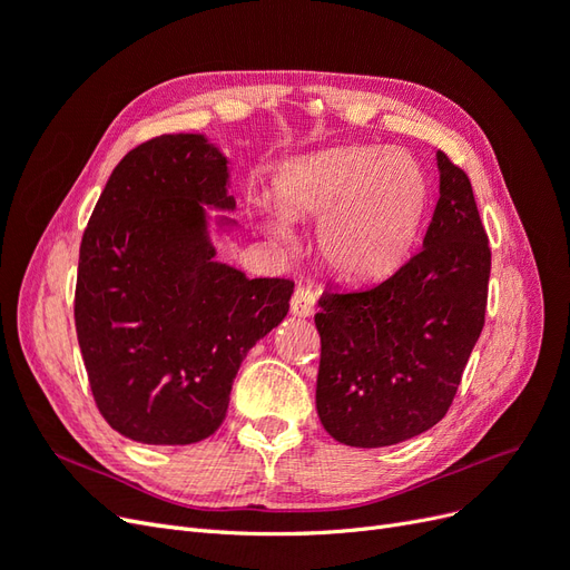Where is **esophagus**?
Masks as SVG:
<instances>
[{"label": "esophagus", "mask_w": 570, "mask_h": 570, "mask_svg": "<svg viewBox=\"0 0 570 570\" xmlns=\"http://www.w3.org/2000/svg\"><path fill=\"white\" fill-rule=\"evenodd\" d=\"M316 308V295L308 287H297L295 295H292V302H289V312L299 316V318H308L314 314Z\"/></svg>", "instance_id": "esophagus-1"}]
</instances>
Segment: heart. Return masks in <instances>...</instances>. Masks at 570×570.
Wrapping results in <instances>:
<instances>
[{
    "instance_id": "obj_1",
    "label": "heart",
    "mask_w": 570,
    "mask_h": 570,
    "mask_svg": "<svg viewBox=\"0 0 570 570\" xmlns=\"http://www.w3.org/2000/svg\"><path fill=\"white\" fill-rule=\"evenodd\" d=\"M273 212L283 220L318 223V249L347 281H375L400 266L416 243L428 206L421 166L404 151L337 147L289 161L273 183ZM266 230L287 239L283 223Z\"/></svg>"
}]
</instances>
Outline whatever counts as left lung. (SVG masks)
<instances>
[{
	"mask_svg": "<svg viewBox=\"0 0 570 570\" xmlns=\"http://www.w3.org/2000/svg\"><path fill=\"white\" fill-rule=\"evenodd\" d=\"M423 249L377 285L318 299L316 411L350 446L400 444L444 419L485 325L490 245L469 176L438 151Z\"/></svg>",
	"mask_w": 570,
	"mask_h": 570,
	"instance_id": "left-lung-1",
	"label": "left lung"
}]
</instances>
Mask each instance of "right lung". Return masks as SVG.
<instances>
[{"label": "right lung", "mask_w": 570, "mask_h": 570, "mask_svg": "<svg viewBox=\"0 0 570 570\" xmlns=\"http://www.w3.org/2000/svg\"><path fill=\"white\" fill-rule=\"evenodd\" d=\"M228 157L199 132L128 151L82 235L76 333L107 423L142 444H195L226 419L254 344L289 312L295 283L216 258L237 230Z\"/></svg>", "instance_id": "obj_1"}]
</instances>
